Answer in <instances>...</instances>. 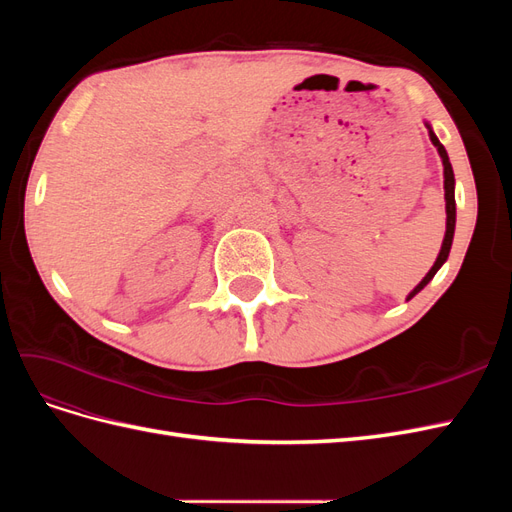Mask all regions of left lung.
Returning <instances> with one entry per match:
<instances>
[{
	"label": "left lung",
	"mask_w": 512,
	"mask_h": 512,
	"mask_svg": "<svg viewBox=\"0 0 512 512\" xmlns=\"http://www.w3.org/2000/svg\"><path fill=\"white\" fill-rule=\"evenodd\" d=\"M429 128V138L431 143L436 145L440 158H442V166H444V198H446V235H444V241H442V250L436 258V262H433V267L429 269V273L423 277V282L418 284L410 294H408V301L414 297V294L421 292L431 280L433 275L438 273V269L444 265L446 258H448V252H451V245H453V235H455V218H457V211H455V175H453V166H451V160H448V153L444 149V145L438 141V136L433 134L431 126L427 123Z\"/></svg>",
	"instance_id": "obj_1"
}]
</instances>
